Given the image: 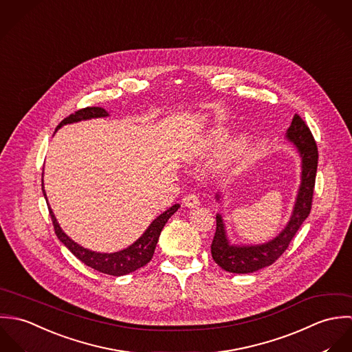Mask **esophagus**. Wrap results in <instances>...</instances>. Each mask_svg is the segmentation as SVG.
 <instances>
[{
    "label": "esophagus",
    "mask_w": 352,
    "mask_h": 352,
    "mask_svg": "<svg viewBox=\"0 0 352 352\" xmlns=\"http://www.w3.org/2000/svg\"><path fill=\"white\" fill-rule=\"evenodd\" d=\"M182 204L188 208H196L200 206V199L197 195H186L184 199H182Z\"/></svg>",
    "instance_id": "34e87169"
}]
</instances>
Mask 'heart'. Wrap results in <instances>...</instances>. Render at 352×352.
<instances>
[{
	"label": "heart",
	"instance_id": "obj_1",
	"mask_svg": "<svg viewBox=\"0 0 352 352\" xmlns=\"http://www.w3.org/2000/svg\"><path fill=\"white\" fill-rule=\"evenodd\" d=\"M224 136H226L224 128H221V126L213 128L208 132V135H206L193 148H190L189 156L204 155L208 149L216 146L220 141L223 140ZM248 144H249L248 138L243 135L227 141L223 145V149L219 156V168H226V167L234 164L235 162H238L239 159H242V156L245 155V152L248 149Z\"/></svg>",
	"mask_w": 352,
	"mask_h": 352
}]
</instances>
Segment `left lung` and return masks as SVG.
<instances>
[{
	"instance_id": "left-lung-1",
	"label": "left lung",
	"mask_w": 352,
	"mask_h": 352,
	"mask_svg": "<svg viewBox=\"0 0 352 352\" xmlns=\"http://www.w3.org/2000/svg\"><path fill=\"white\" fill-rule=\"evenodd\" d=\"M285 138L296 146L302 160L300 186L289 221L280 234L272 241L263 245L241 246L230 243L221 214L217 213L216 231L211 245L212 258L220 268L227 272L252 274L272 265L285 252L291 239L295 236L296 231L310 213L318 164L317 144L309 126L298 114L294 116L292 122L287 129ZM216 200H220V195H216Z\"/></svg>"
}]
</instances>
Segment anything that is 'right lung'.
Instances as JSON below:
<instances>
[{
	"instance_id": "add662e5",
	"label": "right lung",
	"mask_w": 352,
	"mask_h": 352,
	"mask_svg": "<svg viewBox=\"0 0 352 352\" xmlns=\"http://www.w3.org/2000/svg\"><path fill=\"white\" fill-rule=\"evenodd\" d=\"M107 116H109V113L102 107H85V109L77 110L76 113H73L69 117L63 120L60 122V125L57 126V129H60L63 125H67V124L85 121V120H91V118L107 117ZM42 192L47 201L46 192L43 188V178H42ZM179 207H181L179 204H174L171 208H168L167 211L159 214L149 224V227L145 230V232L135 243H132L129 248L116 252V253H96V252H92V250H88V249L80 246L78 243L72 241L71 238L63 231L50 206H49V212H50L54 231H56L58 239L71 250L72 253L81 263H84L89 268H94L98 272L111 275V276H122V275L135 272L136 270L146 265L151 261L155 248H156V243H157V239H159V235H160L164 224L175 212L178 211Z\"/></svg>"
}]
</instances>
